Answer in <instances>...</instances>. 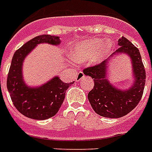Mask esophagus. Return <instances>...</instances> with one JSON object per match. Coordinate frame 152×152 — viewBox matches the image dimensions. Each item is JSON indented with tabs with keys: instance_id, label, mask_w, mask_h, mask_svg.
I'll use <instances>...</instances> for the list:
<instances>
[{
	"instance_id": "obj_1",
	"label": "esophagus",
	"mask_w": 152,
	"mask_h": 152,
	"mask_svg": "<svg viewBox=\"0 0 152 152\" xmlns=\"http://www.w3.org/2000/svg\"><path fill=\"white\" fill-rule=\"evenodd\" d=\"M84 77V74H83V72H80L78 74H77V76H76V81H77V82H80V81L82 80V79Z\"/></svg>"
}]
</instances>
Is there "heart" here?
I'll use <instances>...</instances> for the list:
<instances>
[{"label": "heart", "instance_id": "b5f03b06", "mask_svg": "<svg viewBox=\"0 0 152 152\" xmlns=\"http://www.w3.org/2000/svg\"><path fill=\"white\" fill-rule=\"evenodd\" d=\"M114 44L111 40L104 42L102 39H88L77 42L71 50L72 59L76 62H85L90 60L92 64H98L106 59Z\"/></svg>", "mask_w": 152, "mask_h": 152}]
</instances>
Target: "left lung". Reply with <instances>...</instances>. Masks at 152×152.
I'll return each mask as SVG.
<instances>
[{
    "label": "left lung",
    "mask_w": 152,
    "mask_h": 152,
    "mask_svg": "<svg viewBox=\"0 0 152 152\" xmlns=\"http://www.w3.org/2000/svg\"><path fill=\"white\" fill-rule=\"evenodd\" d=\"M118 49L113 56L121 54L129 57L134 80L131 87L119 89L108 80L110 60L83 69V74L94 79V88L88 93L91 106L99 115L109 118H118L126 115L137 106L144 92L146 72L139 50L125 37L118 40Z\"/></svg>",
    "instance_id": "left-lung-1"
}]
</instances>
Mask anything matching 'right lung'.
<instances>
[{
	"label": "right lung",
	"instance_id": "1",
	"mask_svg": "<svg viewBox=\"0 0 152 152\" xmlns=\"http://www.w3.org/2000/svg\"><path fill=\"white\" fill-rule=\"evenodd\" d=\"M41 43L58 46L61 40L58 36L42 34L26 42L13 55L7 79V88L15 108L25 117L35 120L53 117L63 103L67 89L74 83H64L56 76L41 86L26 84L23 76V61Z\"/></svg>",
	"mask_w": 152,
	"mask_h": 152
}]
</instances>
